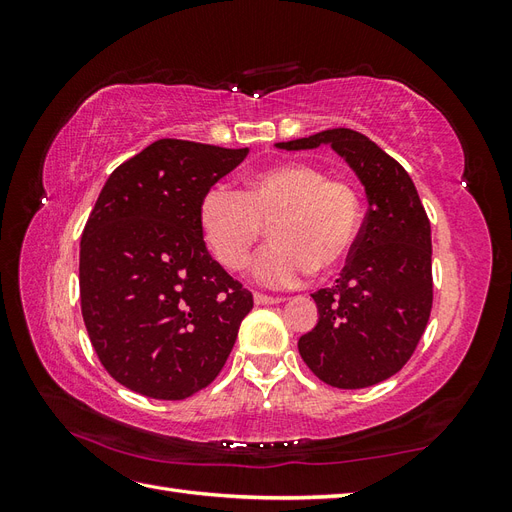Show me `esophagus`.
<instances>
[{
    "mask_svg": "<svg viewBox=\"0 0 512 512\" xmlns=\"http://www.w3.org/2000/svg\"><path fill=\"white\" fill-rule=\"evenodd\" d=\"M284 299H280V297H269V294H260V292H256L254 294V303L256 305H277V303H282Z\"/></svg>",
    "mask_w": 512,
    "mask_h": 512,
    "instance_id": "obj_1",
    "label": "esophagus"
}]
</instances>
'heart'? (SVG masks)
I'll use <instances>...</instances> for the list:
<instances>
[{
	"label": "heart",
	"mask_w": 512,
	"mask_h": 512,
	"mask_svg": "<svg viewBox=\"0 0 512 512\" xmlns=\"http://www.w3.org/2000/svg\"><path fill=\"white\" fill-rule=\"evenodd\" d=\"M361 196L344 179H327L305 162L260 168L245 190L213 185L200 200L198 224L226 271L245 267L269 224L271 243L254 258L252 280L294 288L309 275L331 273L350 256L361 228Z\"/></svg>",
	"instance_id": "b5f03b06"
}]
</instances>
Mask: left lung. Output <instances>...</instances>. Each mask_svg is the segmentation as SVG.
Masks as SVG:
<instances>
[{
  "mask_svg": "<svg viewBox=\"0 0 512 512\" xmlns=\"http://www.w3.org/2000/svg\"><path fill=\"white\" fill-rule=\"evenodd\" d=\"M331 145L365 188L367 215L335 286L312 294L318 324L299 354L337 389H365L408 363L431 314V226L410 175L361 132L324 130L277 149Z\"/></svg>",
  "mask_w": 512,
  "mask_h": 512,
  "instance_id": "8db88e82",
  "label": "left lung"
}]
</instances>
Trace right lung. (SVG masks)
<instances>
[{"label": "right lung", "mask_w": 512, "mask_h": 512, "mask_svg": "<svg viewBox=\"0 0 512 512\" xmlns=\"http://www.w3.org/2000/svg\"><path fill=\"white\" fill-rule=\"evenodd\" d=\"M247 156L160 138L117 166L81 237V309L100 363L126 389L185 399L220 374L252 292L213 260L205 192Z\"/></svg>", "instance_id": "add662e5"}]
</instances>
